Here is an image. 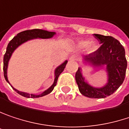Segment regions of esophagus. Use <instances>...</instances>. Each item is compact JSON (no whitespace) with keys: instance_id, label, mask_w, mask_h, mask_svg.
<instances>
[{"instance_id":"obj_1","label":"esophagus","mask_w":129,"mask_h":129,"mask_svg":"<svg viewBox=\"0 0 129 129\" xmlns=\"http://www.w3.org/2000/svg\"><path fill=\"white\" fill-rule=\"evenodd\" d=\"M69 60H70V61H76V57L75 55H73L71 56H70Z\"/></svg>"}]
</instances>
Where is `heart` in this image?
Segmentation results:
<instances>
[{
  "instance_id": "obj_1",
  "label": "heart",
  "mask_w": 129,
  "mask_h": 129,
  "mask_svg": "<svg viewBox=\"0 0 129 129\" xmlns=\"http://www.w3.org/2000/svg\"><path fill=\"white\" fill-rule=\"evenodd\" d=\"M76 47L79 49H84L85 48L86 51L88 53H94L98 49V44L95 41H90L85 39H82V40L78 41L76 42Z\"/></svg>"
}]
</instances>
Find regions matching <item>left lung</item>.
<instances>
[{
	"label": "left lung",
	"instance_id": "obj_1",
	"mask_svg": "<svg viewBox=\"0 0 129 129\" xmlns=\"http://www.w3.org/2000/svg\"><path fill=\"white\" fill-rule=\"evenodd\" d=\"M93 36L102 44L94 53L82 57L84 66L93 68L105 67L107 82L102 87L90 85L83 76L82 68L76 73V82L79 92L89 98H105L114 93L122 84L127 68L125 49L118 40L111 36L93 34Z\"/></svg>",
	"mask_w": 129,
	"mask_h": 129
}]
</instances>
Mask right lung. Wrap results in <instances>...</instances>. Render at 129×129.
<instances>
[{
  "label": "right lung",
  "instance_id": "1",
  "mask_svg": "<svg viewBox=\"0 0 129 129\" xmlns=\"http://www.w3.org/2000/svg\"><path fill=\"white\" fill-rule=\"evenodd\" d=\"M56 33L55 32H49L47 30L44 29H31V30H25L23 32H21L20 33L17 34L16 36H15L12 40L9 41V43L7 45V51L6 53L4 56V75L6 81L8 82L9 84L12 86V88L14 89L18 94L23 96L26 98H39L44 96L45 95L49 94L53 91L54 87L56 85L57 80L59 76V75L63 72L64 69L65 68V66L68 63V60H65L63 63H61L60 65L56 67V68L54 71V82L53 85L44 91H43L40 94H33V93H29L26 92H23L20 91L16 88H15L9 82L8 76H7V69H8L9 61L11 58V56L14 51L21 44L24 43L28 41L33 40L36 39H51L53 38Z\"/></svg>",
  "mask_w": 129,
  "mask_h": 129
}]
</instances>
